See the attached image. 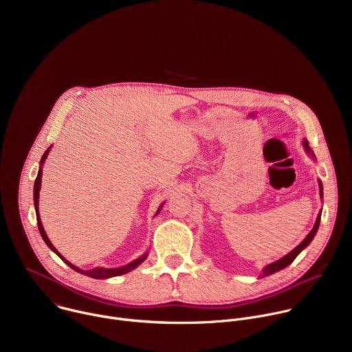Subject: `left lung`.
<instances>
[{
	"label": "left lung",
	"instance_id": "left-lung-1",
	"mask_svg": "<svg viewBox=\"0 0 352 352\" xmlns=\"http://www.w3.org/2000/svg\"><path fill=\"white\" fill-rule=\"evenodd\" d=\"M304 146H305V150H307V152H308L309 155H312V157L315 159V155H314V152H312L311 147H309L308 140H304ZM319 189H320V196L323 197V185H322V182H320V181H319ZM320 214H322V212L319 213V216H318V219H316V223H315V226H314L312 231L305 236V239H304L302 242H300L295 249H292L288 255H285V256H284V258H281L280 261H276L274 263L267 265V266L263 269V274H262V277L270 276V274H273V273H276V272H278V270H281V269L287 267L288 265H291V263L294 262V259H295L300 252H302V249H305V248L311 243V241L314 239V236H315V234H316V231H318V228H319V224H320Z\"/></svg>",
	"mask_w": 352,
	"mask_h": 352
}]
</instances>
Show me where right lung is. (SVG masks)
<instances>
[{
	"mask_svg": "<svg viewBox=\"0 0 352 352\" xmlns=\"http://www.w3.org/2000/svg\"><path fill=\"white\" fill-rule=\"evenodd\" d=\"M50 148L52 147H48L45 152H44V155H43V157H41V160H40V168H38V173H37V177H36V181H34V192H33V197H34V209H36V216H37V227H38V231H40V235L43 236V239H44V242L47 243V246L52 249V250H54V252L61 258V261H64V263H67L71 269H74L75 272H79V273H82V274H85V276H89V277H91V278H109V277H114V276H121V274H125V273H128V272H131V270H133L135 267H138L146 258H147V254H144L143 256H140L139 259H136V261H133V262H131V263H128L126 266H122V267H117V269H104V267H94V269H91V270H82V269H79V267H76V266H74L72 263H69L67 259H64V256L58 252V250L53 246V243L50 242V239H48V236L45 235V231H44V228H43V226H41V220H40V216H38V190H40V185H41V166H43V163L45 162V159H47V156H48V152H50ZM159 212H160V209H159ZM157 212V213H159Z\"/></svg>",
	"mask_w": 352,
	"mask_h": 352,
	"instance_id": "obj_1",
	"label": "right lung"
}]
</instances>
